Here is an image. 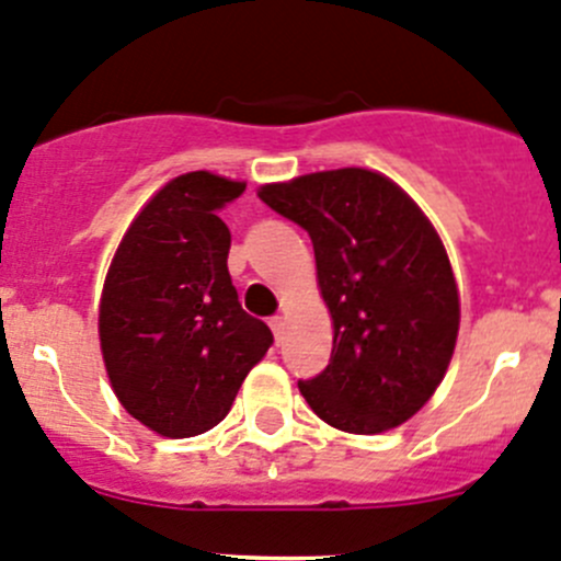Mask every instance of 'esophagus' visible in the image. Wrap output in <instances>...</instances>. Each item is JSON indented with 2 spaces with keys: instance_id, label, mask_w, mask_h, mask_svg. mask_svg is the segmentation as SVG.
<instances>
[{
  "instance_id": "obj_1",
  "label": "esophagus",
  "mask_w": 561,
  "mask_h": 561,
  "mask_svg": "<svg viewBox=\"0 0 561 561\" xmlns=\"http://www.w3.org/2000/svg\"><path fill=\"white\" fill-rule=\"evenodd\" d=\"M268 325H271V331H274L276 342H282V333H285V317H271Z\"/></svg>"
}]
</instances>
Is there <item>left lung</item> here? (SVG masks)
<instances>
[{
  "mask_svg": "<svg viewBox=\"0 0 561 561\" xmlns=\"http://www.w3.org/2000/svg\"><path fill=\"white\" fill-rule=\"evenodd\" d=\"M257 197L309 233L331 309V360L298 382L314 415L350 434L410 421L448 371L461 317L448 252L426 214L364 168L265 184Z\"/></svg>",
  "mask_w": 561,
  "mask_h": 561,
  "instance_id": "obj_1",
  "label": "left lung"
}]
</instances>
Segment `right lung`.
Returning <instances> with one entry per match:
<instances>
[{
  "label": "right lung",
  "instance_id": "obj_1",
  "mask_svg": "<svg viewBox=\"0 0 561 561\" xmlns=\"http://www.w3.org/2000/svg\"><path fill=\"white\" fill-rule=\"evenodd\" d=\"M247 190L208 171L168 181L135 217L107 268L100 344L124 410L162 437L217 426L274 344L247 314L228 274L230 230L219 219Z\"/></svg>",
  "mask_w": 561,
  "mask_h": 561
}]
</instances>
